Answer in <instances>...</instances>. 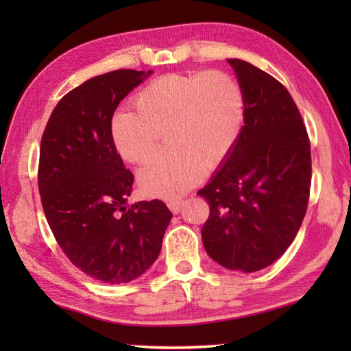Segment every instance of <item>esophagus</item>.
<instances>
[{"instance_id":"1","label":"esophagus","mask_w":351,"mask_h":351,"mask_svg":"<svg viewBox=\"0 0 351 351\" xmlns=\"http://www.w3.org/2000/svg\"><path fill=\"white\" fill-rule=\"evenodd\" d=\"M182 204H184V201L182 199H180V198H175V199H169L167 201V206H169V209L173 212V213H178L181 210V207H182Z\"/></svg>"}]
</instances>
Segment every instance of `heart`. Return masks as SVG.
Wrapping results in <instances>:
<instances>
[{"mask_svg":"<svg viewBox=\"0 0 351 351\" xmlns=\"http://www.w3.org/2000/svg\"><path fill=\"white\" fill-rule=\"evenodd\" d=\"M136 110H117L110 133L128 162L145 164L162 133L167 150L139 173V184L154 197H173L221 165L237 145L246 117L245 94L223 71L165 74L134 97Z\"/></svg>","mask_w":351,"mask_h":351,"instance_id":"heart-1","label":"heart"}]
</instances>
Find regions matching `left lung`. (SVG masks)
I'll return each instance as SVG.
<instances>
[{"mask_svg":"<svg viewBox=\"0 0 351 351\" xmlns=\"http://www.w3.org/2000/svg\"><path fill=\"white\" fill-rule=\"evenodd\" d=\"M229 63L246 117L221 170L198 190L210 209L201 235L217 263L255 272L274 263L299 232L310 199L311 147L287 88L245 60Z\"/></svg>","mask_w":351,"mask_h":351,"instance_id":"8db88e82","label":"left lung"}]
</instances>
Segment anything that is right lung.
I'll list each match as a JSON object with an SVG mask.
<instances>
[{
    "label": "right lung",
    "instance_id": "right-lung-1",
    "mask_svg": "<svg viewBox=\"0 0 351 351\" xmlns=\"http://www.w3.org/2000/svg\"><path fill=\"white\" fill-rule=\"evenodd\" d=\"M117 69L60 99L41 136L38 190L58 246L82 272L127 283L158 258L171 212L161 199L127 204L134 176L111 141L117 105L150 74Z\"/></svg>",
    "mask_w": 351,
    "mask_h": 351
}]
</instances>
